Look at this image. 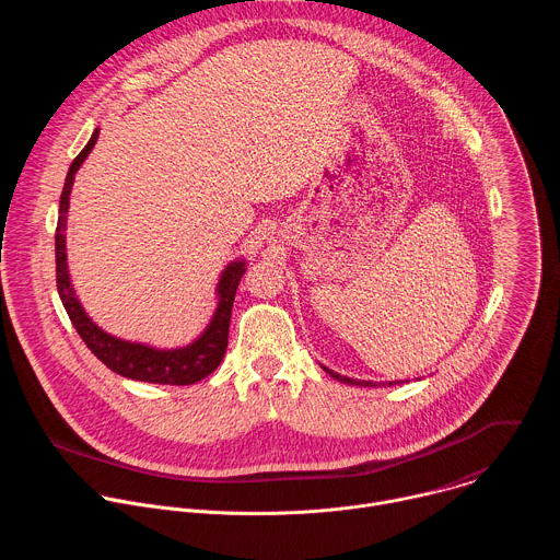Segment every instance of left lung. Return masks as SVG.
I'll list each match as a JSON object with an SVG mask.
<instances>
[{
	"mask_svg": "<svg viewBox=\"0 0 560 560\" xmlns=\"http://www.w3.org/2000/svg\"><path fill=\"white\" fill-rule=\"evenodd\" d=\"M332 378H337V381H341V383H350V385H376V383H372V381H357V378H348V376H341V374H337V372H332V370H328V368H324ZM392 383H401V381H389L387 385H392Z\"/></svg>",
	"mask_w": 560,
	"mask_h": 560,
	"instance_id": "1",
	"label": "left lung"
}]
</instances>
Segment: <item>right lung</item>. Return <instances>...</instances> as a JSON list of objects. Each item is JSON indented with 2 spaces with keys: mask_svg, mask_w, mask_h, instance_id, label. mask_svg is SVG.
I'll list each match as a JSON object with an SVG mask.
<instances>
[{
  "mask_svg": "<svg viewBox=\"0 0 560 560\" xmlns=\"http://www.w3.org/2000/svg\"><path fill=\"white\" fill-rule=\"evenodd\" d=\"M100 128L93 132L86 148L74 156V162L68 168L66 184L59 197V219H57V232H55V264H57V292L59 299L70 316V322L82 337V341L89 346V350L113 372L135 378V381H148V383H162V385H192L208 374L217 370L221 363L225 348H228V328H230V314L232 303L236 294V285L242 281L246 272V261H232L219 279L217 285V310L212 314V322L203 330V335L192 341L186 348L175 350H156L143 343H130L124 339H117L108 332H104L93 318L86 314V310L74 296V290L70 285L68 264H66V214L70 203V190L74 182V173L86 162L93 145L97 143Z\"/></svg>",
  "mask_w": 560,
  "mask_h": 560,
  "instance_id": "obj_1",
  "label": "right lung"
}]
</instances>
